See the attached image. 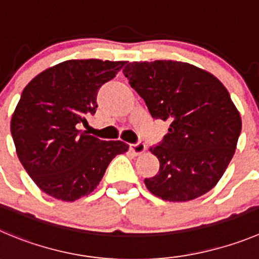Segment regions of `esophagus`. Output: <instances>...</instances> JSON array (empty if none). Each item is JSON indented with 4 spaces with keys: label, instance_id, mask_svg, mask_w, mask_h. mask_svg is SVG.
<instances>
[{
    "label": "esophagus",
    "instance_id": "esophagus-1",
    "mask_svg": "<svg viewBox=\"0 0 259 259\" xmlns=\"http://www.w3.org/2000/svg\"><path fill=\"white\" fill-rule=\"evenodd\" d=\"M130 149L133 151V153L139 156V154H143L144 151H146V144L141 143V142H138V143L130 144Z\"/></svg>",
    "mask_w": 259,
    "mask_h": 259
}]
</instances>
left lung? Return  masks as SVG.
<instances>
[{"label": "left lung", "mask_w": 259, "mask_h": 259, "mask_svg": "<svg viewBox=\"0 0 259 259\" xmlns=\"http://www.w3.org/2000/svg\"><path fill=\"white\" fill-rule=\"evenodd\" d=\"M153 118L170 122L149 151L159 170L144 179L156 197L188 202L219 183L236 149L240 113L224 84L194 65L171 60L129 62L122 70Z\"/></svg>", "instance_id": "1"}]
</instances>
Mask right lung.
<instances>
[{"label":"right lung","instance_id":"right-lung-1","mask_svg":"<svg viewBox=\"0 0 259 259\" xmlns=\"http://www.w3.org/2000/svg\"><path fill=\"white\" fill-rule=\"evenodd\" d=\"M126 61L69 60L38 74L21 93L11 135L21 165L42 192L74 202L91 194L129 146L80 130L96 113L97 93Z\"/></svg>","mask_w":259,"mask_h":259}]
</instances>
